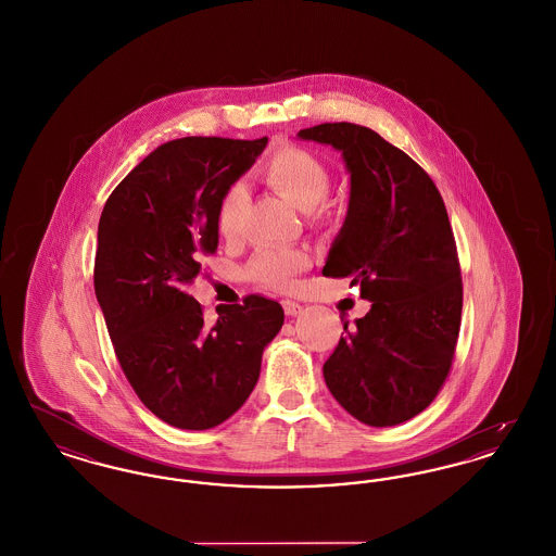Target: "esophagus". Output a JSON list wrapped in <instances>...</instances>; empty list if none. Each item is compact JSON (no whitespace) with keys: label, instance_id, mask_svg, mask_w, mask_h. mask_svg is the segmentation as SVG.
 Instances as JSON below:
<instances>
[{"label":"esophagus","instance_id":"1","mask_svg":"<svg viewBox=\"0 0 556 556\" xmlns=\"http://www.w3.org/2000/svg\"><path fill=\"white\" fill-rule=\"evenodd\" d=\"M283 311L288 316H298L300 312L304 311V306L298 304L295 300H283Z\"/></svg>","mask_w":556,"mask_h":556}]
</instances>
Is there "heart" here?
<instances>
[{
  "mask_svg": "<svg viewBox=\"0 0 556 556\" xmlns=\"http://www.w3.org/2000/svg\"><path fill=\"white\" fill-rule=\"evenodd\" d=\"M263 178L283 199L295 204L300 211H308L312 219L320 222L329 215L327 192L331 176L327 165L311 151L300 147H283L268 156L263 167ZM245 206L244 184L236 181L225 188L217 204V231L222 238H233L240 229ZM308 267V254L304 250L288 248H263L250 263L248 275L270 289H289L295 275Z\"/></svg>",
  "mask_w": 556,
  "mask_h": 556,
  "instance_id": "b5f03b06",
  "label": "heart"
}]
</instances>
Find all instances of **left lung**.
<instances>
[{"mask_svg": "<svg viewBox=\"0 0 556 556\" xmlns=\"http://www.w3.org/2000/svg\"><path fill=\"white\" fill-rule=\"evenodd\" d=\"M298 136L341 151L352 179L323 275L352 279L372 302L352 329L343 323L325 382L359 422H407L439 395L462 327V268L443 197L412 156L370 128L337 122Z\"/></svg>", "mask_w": 556, "mask_h": 556, "instance_id": "8db88e82", "label": "left lung"}]
</instances>
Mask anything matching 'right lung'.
Listing matches in <instances>:
<instances>
[{
    "label": "right lung",
    "mask_w": 556,
    "mask_h": 556,
    "mask_svg": "<svg viewBox=\"0 0 556 556\" xmlns=\"http://www.w3.org/2000/svg\"><path fill=\"white\" fill-rule=\"evenodd\" d=\"M268 138L186 136L161 144L105 202L94 293L115 356L156 418L206 430L233 416L261 375L263 352L283 325L279 302L245 295L206 325L186 291L200 256L219 244L217 204Z\"/></svg>",
    "instance_id": "1"
}]
</instances>
